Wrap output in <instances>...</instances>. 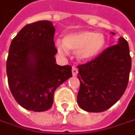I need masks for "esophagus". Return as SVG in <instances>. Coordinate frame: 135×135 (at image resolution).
Here are the masks:
<instances>
[{
	"label": "esophagus",
	"mask_w": 135,
	"mask_h": 135,
	"mask_svg": "<svg viewBox=\"0 0 135 135\" xmlns=\"http://www.w3.org/2000/svg\"><path fill=\"white\" fill-rule=\"evenodd\" d=\"M71 71H72V75L73 76H75L78 74V68L75 66H73L72 67V69H71Z\"/></svg>",
	"instance_id": "1"
}]
</instances>
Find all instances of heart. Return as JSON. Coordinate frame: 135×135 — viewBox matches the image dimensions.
Listing matches in <instances>:
<instances>
[{
    "label": "heart",
    "mask_w": 135,
    "mask_h": 135,
    "mask_svg": "<svg viewBox=\"0 0 135 135\" xmlns=\"http://www.w3.org/2000/svg\"><path fill=\"white\" fill-rule=\"evenodd\" d=\"M63 42H56V47L60 53L66 54L69 49L76 52L79 59L89 60L102 51L106 40L101 33L81 31L68 34L64 38Z\"/></svg>",
    "instance_id": "obj_1"
}]
</instances>
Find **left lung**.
<instances>
[{"label":"left lung","mask_w":135,"mask_h":135,"mask_svg":"<svg viewBox=\"0 0 135 135\" xmlns=\"http://www.w3.org/2000/svg\"><path fill=\"white\" fill-rule=\"evenodd\" d=\"M80 87L78 105L89 112L109 109L125 92L131 69L127 41L121 37L118 44L106 48L92 60L78 65Z\"/></svg>","instance_id":"1"}]
</instances>
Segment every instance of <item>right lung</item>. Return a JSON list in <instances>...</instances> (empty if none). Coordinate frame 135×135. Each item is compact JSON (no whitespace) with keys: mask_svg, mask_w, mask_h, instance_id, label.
Here are the masks:
<instances>
[{"mask_svg":"<svg viewBox=\"0 0 135 135\" xmlns=\"http://www.w3.org/2000/svg\"><path fill=\"white\" fill-rule=\"evenodd\" d=\"M54 33L51 21H36L25 25L11 42L6 63L8 87L27 110L51 108L56 89L72 76L71 66L56 63Z\"/></svg>","mask_w":135,"mask_h":135,"instance_id":"add662e5","label":"right lung"}]
</instances>
